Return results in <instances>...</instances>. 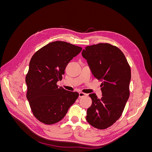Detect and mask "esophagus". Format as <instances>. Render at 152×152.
<instances>
[{"mask_svg":"<svg viewBox=\"0 0 152 152\" xmlns=\"http://www.w3.org/2000/svg\"><path fill=\"white\" fill-rule=\"evenodd\" d=\"M87 94L86 93H82V92H80L79 93V98H82V97H84V96H87Z\"/></svg>","mask_w":152,"mask_h":152,"instance_id":"34e87169","label":"esophagus"}]
</instances>
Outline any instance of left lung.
Returning <instances> with one entry per match:
<instances>
[{
  "label": "left lung",
  "instance_id": "left-lung-1",
  "mask_svg": "<svg viewBox=\"0 0 152 152\" xmlns=\"http://www.w3.org/2000/svg\"><path fill=\"white\" fill-rule=\"evenodd\" d=\"M82 55L88 63L94 77L102 80L103 96H89L92 104L87 110L86 120L98 129H104L122 115L130 95L131 68L120 49L108 43L86 46Z\"/></svg>",
  "mask_w": 152,
  "mask_h": 152
}]
</instances>
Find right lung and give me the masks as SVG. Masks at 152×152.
<instances>
[{"mask_svg":"<svg viewBox=\"0 0 152 152\" xmlns=\"http://www.w3.org/2000/svg\"><path fill=\"white\" fill-rule=\"evenodd\" d=\"M82 48L63 41L49 43L31 57L25 80L26 98L34 117L48 125L60 121L79 93L58 87L68 63Z\"/></svg>","mask_w":152,"mask_h":152,"instance_id":"1","label":"right lung"}]
</instances>
